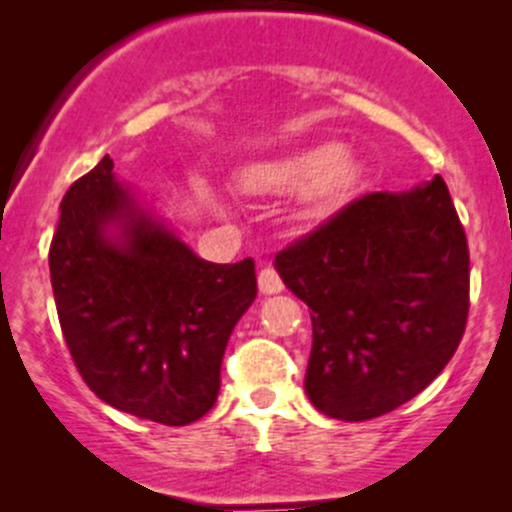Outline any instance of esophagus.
Returning a JSON list of instances; mask_svg holds the SVG:
<instances>
[{"mask_svg": "<svg viewBox=\"0 0 512 512\" xmlns=\"http://www.w3.org/2000/svg\"><path fill=\"white\" fill-rule=\"evenodd\" d=\"M257 282H260V292L262 294H277L285 289L282 285V277L275 267H262L260 275H257Z\"/></svg>", "mask_w": 512, "mask_h": 512, "instance_id": "1", "label": "esophagus"}]
</instances>
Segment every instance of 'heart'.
<instances>
[{
	"instance_id": "obj_1",
	"label": "heart",
	"mask_w": 512,
	"mask_h": 512,
	"mask_svg": "<svg viewBox=\"0 0 512 512\" xmlns=\"http://www.w3.org/2000/svg\"><path fill=\"white\" fill-rule=\"evenodd\" d=\"M359 165L344 156L337 143L304 148L270 163L252 165L242 175V188L250 193H304L319 208H329L352 190Z\"/></svg>"
}]
</instances>
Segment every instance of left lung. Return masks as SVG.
Listing matches in <instances>:
<instances>
[{
	"label": "left lung",
	"instance_id": "1",
	"mask_svg": "<svg viewBox=\"0 0 512 512\" xmlns=\"http://www.w3.org/2000/svg\"><path fill=\"white\" fill-rule=\"evenodd\" d=\"M312 309L304 391L322 414L366 421L421 394L461 344L471 257L441 175L369 193L277 252Z\"/></svg>",
	"mask_w": 512,
	"mask_h": 512
}]
</instances>
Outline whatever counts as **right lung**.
<instances>
[{
	"instance_id": "add662e5",
	"label": "right lung",
	"mask_w": 512,
	"mask_h": 512,
	"mask_svg": "<svg viewBox=\"0 0 512 512\" xmlns=\"http://www.w3.org/2000/svg\"><path fill=\"white\" fill-rule=\"evenodd\" d=\"M49 270L66 347L98 399L163 426L213 409L227 339L257 297L252 257L200 260L103 156L61 200Z\"/></svg>"
}]
</instances>
